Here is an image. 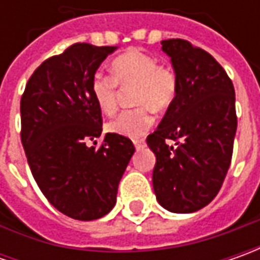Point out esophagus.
Returning a JSON list of instances; mask_svg holds the SVG:
<instances>
[{"instance_id":"esophagus-1","label":"esophagus","mask_w":260,"mask_h":260,"mask_svg":"<svg viewBox=\"0 0 260 260\" xmlns=\"http://www.w3.org/2000/svg\"><path fill=\"white\" fill-rule=\"evenodd\" d=\"M133 143H135L136 149H140V147L145 146V140L143 139H137V140H133Z\"/></svg>"}]
</instances>
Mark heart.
Masks as SVG:
<instances>
[{
  "mask_svg": "<svg viewBox=\"0 0 260 260\" xmlns=\"http://www.w3.org/2000/svg\"><path fill=\"white\" fill-rule=\"evenodd\" d=\"M114 78L101 72L91 79V95L98 110L110 115L117 110V84L121 86H135L133 104L139 105L125 110L107 123L110 133L137 139L143 136L153 123L156 113H164L174 104L178 91V82L174 71L159 66L153 56L140 50H127L115 57L111 63Z\"/></svg>",
  "mask_w": 260,
  "mask_h": 260,
  "instance_id": "b5f03b06",
  "label": "heart"
}]
</instances>
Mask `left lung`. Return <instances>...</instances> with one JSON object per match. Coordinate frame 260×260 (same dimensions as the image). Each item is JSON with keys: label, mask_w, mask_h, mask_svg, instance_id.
I'll return each instance as SVG.
<instances>
[{"label": "left lung", "mask_w": 260, "mask_h": 260, "mask_svg": "<svg viewBox=\"0 0 260 260\" xmlns=\"http://www.w3.org/2000/svg\"><path fill=\"white\" fill-rule=\"evenodd\" d=\"M178 91L146 142L156 156L153 191L171 213H194L218 194L233 155L235 86L210 53L182 39L162 40ZM174 140L175 146L166 145Z\"/></svg>", "instance_id": "8db88e82"}]
</instances>
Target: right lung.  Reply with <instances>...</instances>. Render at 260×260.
I'll use <instances>...</instances> for the list:
<instances>
[{
	"mask_svg": "<svg viewBox=\"0 0 260 260\" xmlns=\"http://www.w3.org/2000/svg\"><path fill=\"white\" fill-rule=\"evenodd\" d=\"M117 46H69L30 76L20 103L21 143L27 162L49 203L71 218L91 221L108 214L135 153L124 136L108 133L100 149L101 111L91 79Z\"/></svg>",
	"mask_w": 260,
	"mask_h": 260,
	"instance_id": "add662e5",
	"label": "right lung"
}]
</instances>
